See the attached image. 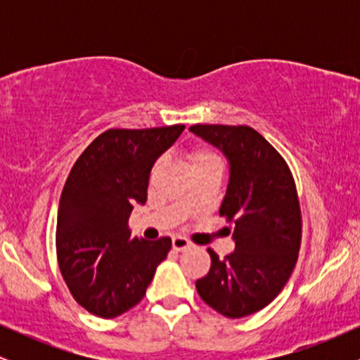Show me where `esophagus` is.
<instances>
[{
	"mask_svg": "<svg viewBox=\"0 0 360 360\" xmlns=\"http://www.w3.org/2000/svg\"><path fill=\"white\" fill-rule=\"evenodd\" d=\"M189 247H191V242L188 240V238H184V237H174L172 238V249L174 250H186V249H189Z\"/></svg>",
	"mask_w": 360,
	"mask_h": 360,
	"instance_id": "34e87169",
	"label": "esophagus"
}]
</instances>
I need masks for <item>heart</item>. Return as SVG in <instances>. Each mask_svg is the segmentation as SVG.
Wrapping results in <instances>:
<instances>
[{
    "label": "heart",
    "instance_id": "b5f03b06",
    "mask_svg": "<svg viewBox=\"0 0 360 360\" xmlns=\"http://www.w3.org/2000/svg\"><path fill=\"white\" fill-rule=\"evenodd\" d=\"M189 160H191L193 169L208 166V164H220V159L213 154V152L206 150V148H196L189 154Z\"/></svg>",
    "mask_w": 360,
    "mask_h": 360
}]
</instances>
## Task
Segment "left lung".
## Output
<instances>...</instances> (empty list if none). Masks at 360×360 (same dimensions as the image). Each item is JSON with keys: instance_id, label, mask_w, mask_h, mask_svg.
<instances>
[{"instance_id": "1", "label": "left lung", "mask_w": 360, "mask_h": 360, "mask_svg": "<svg viewBox=\"0 0 360 360\" xmlns=\"http://www.w3.org/2000/svg\"><path fill=\"white\" fill-rule=\"evenodd\" d=\"M189 130L218 147L230 162L220 217L232 223L235 250L196 281L198 295L226 318L266 308L286 286L301 245V208L288 162L247 125H193Z\"/></svg>"}]
</instances>
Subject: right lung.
<instances>
[{
    "mask_svg": "<svg viewBox=\"0 0 360 360\" xmlns=\"http://www.w3.org/2000/svg\"><path fill=\"white\" fill-rule=\"evenodd\" d=\"M184 128H110L69 172L57 212V260L72 298L93 315L115 318L140 303L171 250L169 237L131 238L128 218L147 201L157 157Z\"/></svg>",
    "mask_w": 360,
    "mask_h": 360,
    "instance_id": "1",
    "label": "right lung"
}]
</instances>
